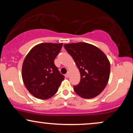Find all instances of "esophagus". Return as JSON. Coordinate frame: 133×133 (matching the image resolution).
Returning <instances> with one entry per match:
<instances>
[{"label":"esophagus","instance_id":"1","mask_svg":"<svg viewBox=\"0 0 133 133\" xmlns=\"http://www.w3.org/2000/svg\"><path fill=\"white\" fill-rule=\"evenodd\" d=\"M65 77H66V78H68V77H69V73L68 72L67 73V74H65Z\"/></svg>","mask_w":133,"mask_h":133}]
</instances>
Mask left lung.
<instances>
[{
    "label": "left lung",
    "mask_w": 133,
    "mask_h": 133,
    "mask_svg": "<svg viewBox=\"0 0 133 133\" xmlns=\"http://www.w3.org/2000/svg\"><path fill=\"white\" fill-rule=\"evenodd\" d=\"M64 46L80 71V82L74 86V91L85 99L98 96L109 78L110 62L106 55L97 47L86 42L64 44Z\"/></svg>",
    "instance_id": "1"
}]
</instances>
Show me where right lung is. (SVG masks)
<instances>
[{"label":"right lung","mask_w":133,"mask_h":133,"mask_svg":"<svg viewBox=\"0 0 133 133\" xmlns=\"http://www.w3.org/2000/svg\"><path fill=\"white\" fill-rule=\"evenodd\" d=\"M62 43H42L34 47L23 62L22 79L32 95L47 99L57 92L64 76L54 64Z\"/></svg>","instance_id":"obj_1"}]
</instances>
